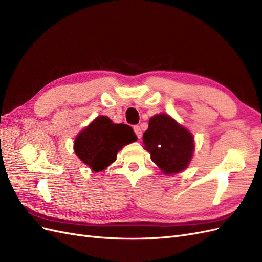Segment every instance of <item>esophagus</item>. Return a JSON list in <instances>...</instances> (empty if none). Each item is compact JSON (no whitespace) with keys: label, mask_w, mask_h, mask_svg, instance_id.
I'll return each instance as SVG.
<instances>
[{"label":"esophagus","mask_w":262,"mask_h":262,"mask_svg":"<svg viewBox=\"0 0 262 262\" xmlns=\"http://www.w3.org/2000/svg\"><path fill=\"white\" fill-rule=\"evenodd\" d=\"M134 132H135V134H136V136L138 137V139H140L141 136H143V133H141V129H140V127H139L138 125L134 126Z\"/></svg>","instance_id":"esophagus-1"}]
</instances>
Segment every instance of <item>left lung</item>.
I'll return each instance as SVG.
<instances>
[{
    "label": "left lung",
    "mask_w": 262,
    "mask_h": 262,
    "mask_svg": "<svg viewBox=\"0 0 262 262\" xmlns=\"http://www.w3.org/2000/svg\"><path fill=\"white\" fill-rule=\"evenodd\" d=\"M143 140L151 160L166 174L180 172L191 161L194 150L193 136L167 114L150 118Z\"/></svg>",
    "instance_id": "8db88e82"
}]
</instances>
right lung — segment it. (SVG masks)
Segmentation results:
<instances>
[{"mask_svg": "<svg viewBox=\"0 0 262 262\" xmlns=\"http://www.w3.org/2000/svg\"><path fill=\"white\" fill-rule=\"evenodd\" d=\"M137 140L133 128L125 124H114L106 116L95 118L74 140V151L94 172L114 162L123 146Z\"/></svg>", "mask_w": 262, "mask_h": 262, "instance_id": "right-lung-1", "label": "right lung"}]
</instances>
